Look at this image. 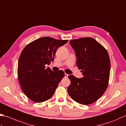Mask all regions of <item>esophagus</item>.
Masks as SVG:
<instances>
[{"mask_svg":"<svg viewBox=\"0 0 126 126\" xmlns=\"http://www.w3.org/2000/svg\"><path fill=\"white\" fill-rule=\"evenodd\" d=\"M68 76V75L67 74V73H65V77L66 78H67Z\"/></svg>","mask_w":126,"mask_h":126,"instance_id":"34e87169","label":"esophagus"}]
</instances>
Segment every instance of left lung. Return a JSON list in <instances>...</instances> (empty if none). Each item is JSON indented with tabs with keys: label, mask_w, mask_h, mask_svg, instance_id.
Returning <instances> with one entry per match:
<instances>
[{
	"label": "left lung",
	"mask_w": 126,
	"mask_h": 126,
	"mask_svg": "<svg viewBox=\"0 0 126 126\" xmlns=\"http://www.w3.org/2000/svg\"><path fill=\"white\" fill-rule=\"evenodd\" d=\"M70 44L77 57L76 65L83 77L68 76L71 84L67 92L73 100L82 105L98 100L107 89L110 60L107 50L91 37L72 39Z\"/></svg>",
	"instance_id": "left-lung-1"
}]
</instances>
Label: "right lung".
<instances>
[{"mask_svg":"<svg viewBox=\"0 0 126 126\" xmlns=\"http://www.w3.org/2000/svg\"><path fill=\"white\" fill-rule=\"evenodd\" d=\"M67 41L40 38L27 44L21 52L17 68L18 81L30 100L42 103L54 95L65 73L62 70L54 72L45 65L54 60L57 50Z\"/></svg>","mask_w":126,"mask_h":126,"instance_id":"right-lung-1","label":"right lung"}]
</instances>
